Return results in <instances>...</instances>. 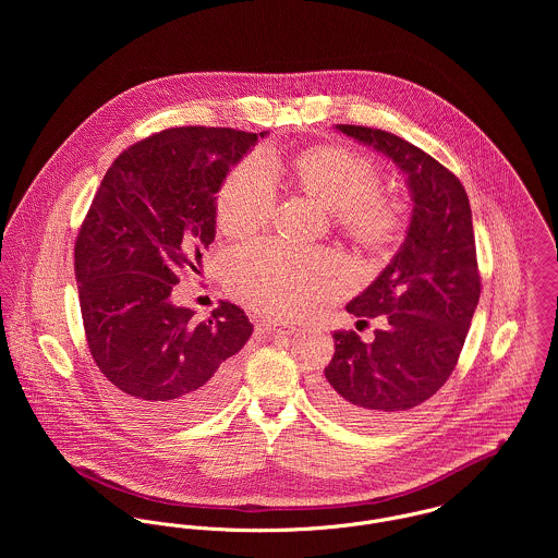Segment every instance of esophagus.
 <instances>
[{
  "label": "esophagus",
  "instance_id": "34e87169",
  "mask_svg": "<svg viewBox=\"0 0 558 558\" xmlns=\"http://www.w3.org/2000/svg\"><path fill=\"white\" fill-rule=\"evenodd\" d=\"M268 330L279 332V335H294L299 328H296L292 322H270V324H268Z\"/></svg>",
  "mask_w": 558,
  "mask_h": 558
}]
</instances>
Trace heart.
Segmentation results:
<instances>
[{
	"mask_svg": "<svg viewBox=\"0 0 558 558\" xmlns=\"http://www.w3.org/2000/svg\"><path fill=\"white\" fill-rule=\"evenodd\" d=\"M303 193L332 210L335 223L365 248L383 251L401 234L403 213L383 195L372 160L345 148L319 146L294 160ZM275 178L262 159H246L226 178L217 197L219 228L236 239L262 230L275 208ZM240 303L275 318H301L350 286L343 259L324 248H294L275 240L236 251L226 270Z\"/></svg>",
	"mask_w": 558,
	"mask_h": 558,
	"instance_id": "1",
	"label": "heart"
}]
</instances>
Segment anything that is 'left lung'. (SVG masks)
Listing matches in <instances>:
<instances>
[{
	"label": "left lung",
	"instance_id": "8db88e82",
	"mask_svg": "<svg viewBox=\"0 0 558 558\" xmlns=\"http://www.w3.org/2000/svg\"><path fill=\"white\" fill-rule=\"evenodd\" d=\"M405 175L412 202L405 239L389 266L352 299L356 318L385 316L372 343L335 332V354L318 383L335 416L380 427L432 398L458 365L481 294L473 213L462 182L421 148L387 131L335 124Z\"/></svg>",
	"mask_w": 558,
	"mask_h": 558
}]
</instances>
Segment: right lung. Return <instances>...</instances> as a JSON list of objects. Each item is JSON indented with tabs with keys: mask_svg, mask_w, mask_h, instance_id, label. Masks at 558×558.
<instances>
[{
	"mask_svg": "<svg viewBox=\"0 0 558 558\" xmlns=\"http://www.w3.org/2000/svg\"><path fill=\"white\" fill-rule=\"evenodd\" d=\"M255 144V133L234 129L153 135L113 160L81 226L75 275L89 352L150 421H197L236 383V354L253 324L232 303L193 322L195 312L173 305L171 292L215 240L217 193Z\"/></svg>",
	"mask_w": 558,
	"mask_h": 558,
	"instance_id": "add662e5",
	"label": "right lung"
}]
</instances>
